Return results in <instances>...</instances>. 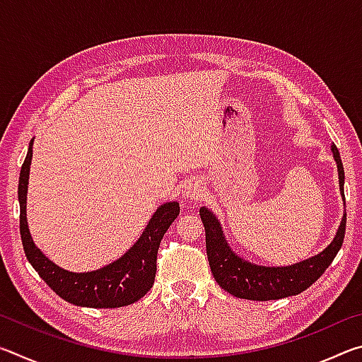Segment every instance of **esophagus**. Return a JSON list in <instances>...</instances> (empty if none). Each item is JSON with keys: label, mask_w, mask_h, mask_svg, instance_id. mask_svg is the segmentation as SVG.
Wrapping results in <instances>:
<instances>
[{"label": "esophagus", "mask_w": 362, "mask_h": 362, "mask_svg": "<svg viewBox=\"0 0 362 362\" xmlns=\"http://www.w3.org/2000/svg\"><path fill=\"white\" fill-rule=\"evenodd\" d=\"M206 194V188L204 183L199 179H189L182 187V198L185 201H189V203H198L204 198Z\"/></svg>", "instance_id": "34e87169"}]
</instances>
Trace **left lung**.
<instances>
[{
    "instance_id": "8db88e82",
    "label": "left lung",
    "mask_w": 362,
    "mask_h": 362,
    "mask_svg": "<svg viewBox=\"0 0 362 362\" xmlns=\"http://www.w3.org/2000/svg\"><path fill=\"white\" fill-rule=\"evenodd\" d=\"M330 150H332L337 163L340 194L343 203H345V193H343L345 173H343L340 153L335 145L330 146ZM199 216L206 230L207 260H209L211 272L218 286L226 292H230L231 296L246 300H257V302L297 296V293L308 289L335 259L337 252L341 247L343 238H345L346 226L345 212L334 240L330 241L322 252L289 267H265L244 260L243 257L238 255L230 247L223 235L222 225H220L217 216L211 209L203 206L199 209Z\"/></svg>"
}]
</instances>
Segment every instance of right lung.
I'll return each mask as SVG.
<instances>
[{
    "instance_id": "1",
    "label": "right lung",
    "mask_w": 362,
    "mask_h": 362,
    "mask_svg": "<svg viewBox=\"0 0 362 362\" xmlns=\"http://www.w3.org/2000/svg\"><path fill=\"white\" fill-rule=\"evenodd\" d=\"M33 139L19 177L21 236L28 262L42 281L65 302L88 308H119L142 298L151 289L156 274V255L164 233L180 214L177 201L164 203L153 214L142 235L119 259L94 272L75 273L59 267L36 247L27 222V192Z\"/></svg>"
}]
</instances>
